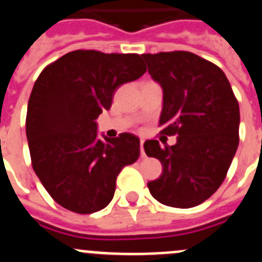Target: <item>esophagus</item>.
Instances as JSON below:
<instances>
[{"mask_svg":"<svg viewBox=\"0 0 262 262\" xmlns=\"http://www.w3.org/2000/svg\"><path fill=\"white\" fill-rule=\"evenodd\" d=\"M143 143H144V139H143V138H141V156H142V157H144V156H146V154H144Z\"/></svg>","mask_w":262,"mask_h":262,"instance_id":"34e87169","label":"esophagus"}]
</instances>
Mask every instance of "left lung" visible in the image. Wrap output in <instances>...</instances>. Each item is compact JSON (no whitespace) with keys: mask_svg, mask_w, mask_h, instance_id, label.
I'll use <instances>...</instances> for the list:
<instances>
[{"mask_svg":"<svg viewBox=\"0 0 262 262\" xmlns=\"http://www.w3.org/2000/svg\"><path fill=\"white\" fill-rule=\"evenodd\" d=\"M162 90L161 133L177 136L174 146L146 141L162 174L147 183L162 205L197 206L222 185L239 143V106L230 83L215 63L185 51L142 55Z\"/></svg>","mask_w":262,"mask_h":262,"instance_id":"1","label":"left lung"}]
</instances>
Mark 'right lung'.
Listing matches in <instances>:
<instances>
[{
    "label": "right lung",
    "mask_w": 262,
    "mask_h": 262,
    "mask_svg": "<svg viewBox=\"0 0 262 262\" xmlns=\"http://www.w3.org/2000/svg\"><path fill=\"white\" fill-rule=\"evenodd\" d=\"M146 73L136 53L73 51L45 68L27 111V139L35 174L50 195L77 214L105 209L116 178L139 157V138H98L97 121L116 90Z\"/></svg>",
    "instance_id": "right-lung-1"
}]
</instances>
